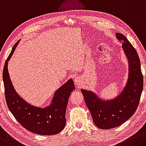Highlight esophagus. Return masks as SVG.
<instances>
[{
  "mask_svg": "<svg viewBox=\"0 0 146 146\" xmlns=\"http://www.w3.org/2000/svg\"><path fill=\"white\" fill-rule=\"evenodd\" d=\"M80 78H78V77H76L75 79V84L76 85L78 86L80 84Z\"/></svg>",
  "mask_w": 146,
  "mask_h": 146,
  "instance_id": "1",
  "label": "esophagus"
}]
</instances>
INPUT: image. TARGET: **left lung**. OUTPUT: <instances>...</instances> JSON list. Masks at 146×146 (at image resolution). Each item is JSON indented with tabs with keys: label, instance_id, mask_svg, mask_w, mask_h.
I'll return each mask as SVG.
<instances>
[{
	"label": "left lung",
	"instance_id": "left-lung-1",
	"mask_svg": "<svg viewBox=\"0 0 146 146\" xmlns=\"http://www.w3.org/2000/svg\"><path fill=\"white\" fill-rule=\"evenodd\" d=\"M129 60V78L117 98L105 101L93 92L81 90L94 123L99 129H110L125 123L135 114L143 90V75L138 53L122 34L116 33Z\"/></svg>",
	"mask_w": 146,
	"mask_h": 146
}]
</instances>
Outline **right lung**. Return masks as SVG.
I'll use <instances>...</instances> for the list:
<instances>
[{"label": "right lung", "mask_w": 146, "mask_h": 146, "mask_svg": "<svg viewBox=\"0 0 146 146\" xmlns=\"http://www.w3.org/2000/svg\"><path fill=\"white\" fill-rule=\"evenodd\" d=\"M18 43L19 41L13 45L2 73L7 105L17 121L28 131L41 135H56L66 125L65 115L68 99L75 89L73 80L69 79L56 90L52 104L47 107L40 108L27 103L15 91L8 71V62Z\"/></svg>", "instance_id": "add662e5"}]
</instances>
